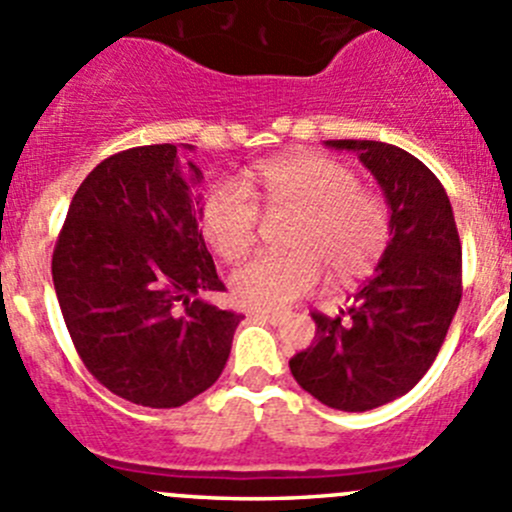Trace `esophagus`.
Listing matches in <instances>:
<instances>
[{"label":"esophagus","mask_w":512,"mask_h":512,"mask_svg":"<svg viewBox=\"0 0 512 512\" xmlns=\"http://www.w3.org/2000/svg\"><path fill=\"white\" fill-rule=\"evenodd\" d=\"M255 317L262 319V322L275 324V327H280V324L285 322V314H277V312H255Z\"/></svg>","instance_id":"esophagus-1"}]
</instances>
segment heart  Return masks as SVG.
<instances>
[{"label": "heart", "mask_w": 512, "mask_h": 512, "mask_svg": "<svg viewBox=\"0 0 512 512\" xmlns=\"http://www.w3.org/2000/svg\"><path fill=\"white\" fill-rule=\"evenodd\" d=\"M247 188L267 213H294L287 255H257L232 275L237 304L282 309L319 285L322 275L344 287L369 275L391 237V208L359 185L347 163L322 153L272 158L255 165ZM205 240L227 262L255 247L260 208L242 185L218 183L200 210Z\"/></svg>", "instance_id": "obj_1"}]
</instances>
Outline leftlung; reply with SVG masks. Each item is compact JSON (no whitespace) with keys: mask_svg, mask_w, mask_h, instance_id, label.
Masks as SVG:
<instances>
[{"mask_svg":"<svg viewBox=\"0 0 512 512\" xmlns=\"http://www.w3.org/2000/svg\"><path fill=\"white\" fill-rule=\"evenodd\" d=\"M327 146L354 151L371 170L391 208V240L352 307L312 314V347L289 359V371L329 409L369 411L404 396L431 369L461 302V240L441 180L404 148Z\"/></svg>","mask_w":512,"mask_h":512,"instance_id":"8db88e82","label":"left lung"}]
</instances>
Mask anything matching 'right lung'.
Here are the masks:
<instances>
[{
  "label": "right lung",
  "instance_id": "obj_1",
  "mask_svg": "<svg viewBox=\"0 0 512 512\" xmlns=\"http://www.w3.org/2000/svg\"><path fill=\"white\" fill-rule=\"evenodd\" d=\"M200 183L173 143L128 148L86 175L56 240L51 277L71 342L131 404L175 409L210 389L242 319L203 299L225 285L198 230Z\"/></svg>",
  "mask_w": 512,
  "mask_h": 512
}]
</instances>
